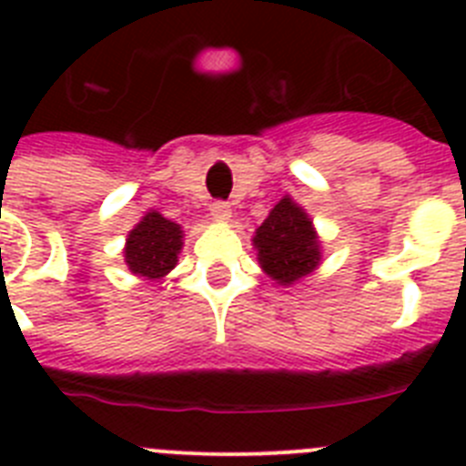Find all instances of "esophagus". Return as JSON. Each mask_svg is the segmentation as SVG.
Instances as JSON below:
<instances>
[{"label": "esophagus", "mask_w": 466, "mask_h": 466, "mask_svg": "<svg viewBox=\"0 0 466 466\" xmlns=\"http://www.w3.org/2000/svg\"><path fill=\"white\" fill-rule=\"evenodd\" d=\"M209 214H212V219H217V221H228L230 219V205L224 203V200H217V203H212V208H209Z\"/></svg>", "instance_id": "esophagus-1"}]
</instances>
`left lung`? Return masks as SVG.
<instances>
[{
  "label": "left lung",
  "mask_w": 466,
  "mask_h": 466,
  "mask_svg": "<svg viewBox=\"0 0 466 466\" xmlns=\"http://www.w3.org/2000/svg\"><path fill=\"white\" fill-rule=\"evenodd\" d=\"M254 245L261 268L278 284H294L319 263L312 221L299 205L291 203V198H282L275 205L268 219L257 228Z\"/></svg>",
  "instance_id": "obj_1"
}]
</instances>
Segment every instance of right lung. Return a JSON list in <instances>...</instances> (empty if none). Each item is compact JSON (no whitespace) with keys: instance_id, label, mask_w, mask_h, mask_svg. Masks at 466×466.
Returning <instances> with one entry per match:
<instances>
[{"instance_id":"right-lung-1","label":"right lung","mask_w":466,"mask_h":466,"mask_svg":"<svg viewBox=\"0 0 466 466\" xmlns=\"http://www.w3.org/2000/svg\"><path fill=\"white\" fill-rule=\"evenodd\" d=\"M182 249V228L175 221L149 212L130 230L126 242V263L135 275L158 279L170 273Z\"/></svg>"}]
</instances>
